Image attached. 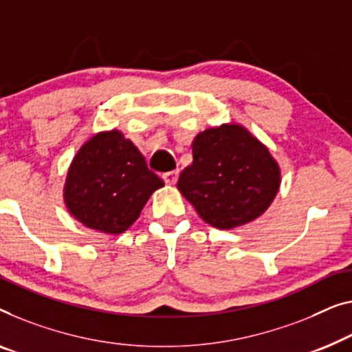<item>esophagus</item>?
<instances>
[{"label":"esophagus","instance_id":"obj_1","mask_svg":"<svg viewBox=\"0 0 352 352\" xmlns=\"http://www.w3.org/2000/svg\"><path fill=\"white\" fill-rule=\"evenodd\" d=\"M177 177H179V173L177 171H168L164 175V181L168 186H175L177 182Z\"/></svg>","mask_w":352,"mask_h":352}]
</instances>
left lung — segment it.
I'll return each instance as SVG.
<instances>
[{"mask_svg": "<svg viewBox=\"0 0 352 352\" xmlns=\"http://www.w3.org/2000/svg\"><path fill=\"white\" fill-rule=\"evenodd\" d=\"M192 157L177 188L203 221L221 230L261 217L281 186V170L268 147L236 122L200 131Z\"/></svg>", "mask_w": 352, "mask_h": 352, "instance_id": "left-lung-1", "label": "left lung"}]
</instances>
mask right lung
I'll return each instance as SVG.
<instances>
[{
  "label": "right lung",
  "instance_id": "obj_1",
  "mask_svg": "<svg viewBox=\"0 0 352 352\" xmlns=\"http://www.w3.org/2000/svg\"><path fill=\"white\" fill-rule=\"evenodd\" d=\"M164 186L122 131L103 130L74 155L66 173L63 201L82 226L116 236L133 226L152 193Z\"/></svg>",
  "mask_w": 352,
  "mask_h": 352
}]
</instances>
